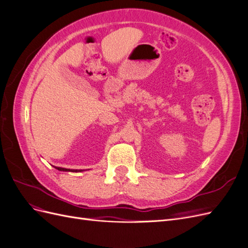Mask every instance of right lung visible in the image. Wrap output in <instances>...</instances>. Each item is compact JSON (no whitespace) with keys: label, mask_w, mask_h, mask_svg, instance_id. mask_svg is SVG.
Listing matches in <instances>:
<instances>
[{"label":"right lung","mask_w":248,"mask_h":248,"mask_svg":"<svg viewBox=\"0 0 248 248\" xmlns=\"http://www.w3.org/2000/svg\"><path fill=\"white\" fill-rule=\"evenodd\" d=\"M58 170H61V171H73V172H78V171H82V170H70V169H64V168H58L55 167Z\"/></svg>","instance_id":"right-lung-1"}]
</instances>
